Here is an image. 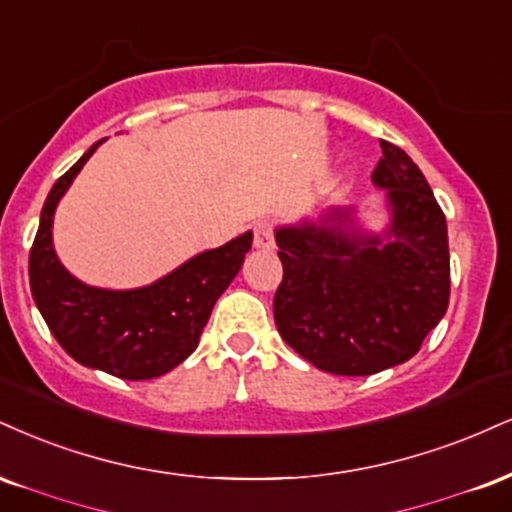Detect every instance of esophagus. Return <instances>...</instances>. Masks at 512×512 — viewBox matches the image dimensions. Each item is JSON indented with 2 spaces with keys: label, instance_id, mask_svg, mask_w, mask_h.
Returning a JSON list of instances; mask_svg holds the SVG:
<instances>
[{
  "label": "esophagus",
  "instance_id": "obj_1",
  "mask_svg": "<svg viewBox=\"0 0 512 512\" xmlns=\"http://www.w3.org/2000/svg\"><path fill=\"white\" fill-rule=\"evenodd\" d=\"M252 240H255V248L260 250H272L274 248V226L269 219H260L252 226Z\"/></svg>",
  "mask_w": 512,
  "mask_h": 512
}]
</instances>
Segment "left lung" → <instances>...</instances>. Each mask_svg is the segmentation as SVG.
I'll list each match as a JSON object with an SVG mask.
<instances>
[{"mask_svg": "<svg viewBox=\"0 0 512 512\" xmlns=\"http://www.w3.org/2000/svg\"><path fill=\"white\" fill-rule=\"evenodd\" d=\"M374 186L393 212L386 240L341 229L348 212L322 224L276 231L283 281L274 319L307 362L343 377H367L410 360L446 315L451 298L448 231L420 166L379 140ZM334 218L336 225H326Z\"/></svg>", "mask_w": 512, "mask_h": 512, "instance_id": "8db88e82", "label": "left lung"}]
</instances>
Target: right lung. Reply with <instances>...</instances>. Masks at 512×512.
Returning <instances> with one entry per match:
<instances>
[{"instance_id": "1", "label": "right lung", "mask_w": 512, "mask_h": 512, "mask_svg": "<svg viewBox=\"0 0 512 512\" xmlns=\"http://www.w3.org/2000/svg\"><path fill=\"white\" fill-rule=\"evenodd\" d=\"M97 145L49 190L30 248V291L59 346L80 365L119 379H155L181 365L197 348L214 303L243 267L252 233L200 252L145 288L104 291L85 286L57 260L52 219L61 195Z\"/></svg>"}]
</instances>
